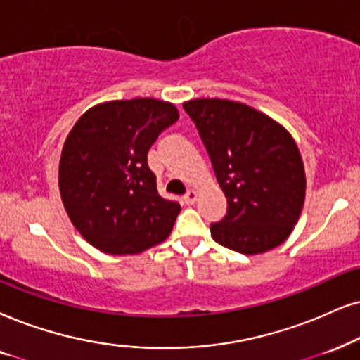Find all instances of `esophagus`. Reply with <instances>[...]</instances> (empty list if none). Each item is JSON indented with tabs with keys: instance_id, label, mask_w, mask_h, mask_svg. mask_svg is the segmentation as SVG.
I'll use <instances>...</instances> for the list:
<instances>
[{
	"instance_id": "esophagus-1",
	"label": "esophagus",
	"mask_w": 360,
	"mask_h": 360,
	"mask_svg": "<svg viewBox=\"0 0 360 360\" xmlns=\"http://www.w3.org/2000/svg\"><path fill=\"white\" fill-rule=\"evenodd\" d=\"M195 199H198V193H195L194 189H189L188 193L184 194L183 201H184V204H188V206H191V204L195 202Z\"/></svg>"
}]
</instances>
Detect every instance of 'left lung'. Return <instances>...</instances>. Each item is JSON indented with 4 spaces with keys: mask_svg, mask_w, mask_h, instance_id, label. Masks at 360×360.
I'll return each instance as SVG.
<instances>
[{
    "mask_svg": "<svg viewBox=\"0 0 360 360\" xmlns=\"http://www.w3.org/2000/svg\"><path fill=\"white\" fill-rule=\"evenodd\" d=\"M183 108L227 198L226 216L211 224L212 239L245 256L284 243L306 198L302 158L292 136L243 103L201 98Z\"/></svg>",
    "mask_w": 360,
    "mask_h": 360,
    "instance_id": "left-lung-1",
    "label": "left lung"
}]
</instances>
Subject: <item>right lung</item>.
Listing matches in <instances>:
<instances>
[{"label":"right lung","instance_id":"right-lung-1","mask_svg":"<svg viewBox=\"0 0 360 360\" xmlns=\"http://www.w3.org/2000/svg\"><path fill=\"white\" fill-rule=\"evenodd\" d=\"M177 120L174 104L159 99L109 101L68 134L59 193L72 226L99 251L138 254L171 234L181 206L159 195L148 151Z\"/></svg>","mask_w":360,"mask_h":360}]
</instances>
